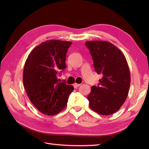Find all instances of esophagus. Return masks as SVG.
I'll list each match as a JSON object with an SVG mask.
<instances>
[{
    "mask_svg": "<svg viewBox=\"0 0 149 149\" xmlns=\"http://www.w3.org/2000/svg\"><path fill=\"white\" fill-rule=\"evenodd\" d=\"M73 85H74V88H77L78 87L80 86L81 84H76V83H75V84H74Z\"/></svg>",
    "mask_w": 149,
    "mask_h": 149,
    "instance_id": "obj_1",
    "label": "esophagus"
}]
</instances>
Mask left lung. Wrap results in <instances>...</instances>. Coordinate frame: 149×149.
<instances>
[{"mask_svg":"<svg viewBox=\"0 0 149 149\" xmlns=\"http://www.w3.org/2000/svg\"><path fill=\"white\" fill-rule=\"evenodd\" d=\"M93 60L95 71L101 74L98 86L91 87L88 95L89 107L101 115H111L120 109L129 93L131 77L122 52L110 42H85Z\"/></svg>","mask_w":149,"mask_h":149,"instance_id":"8db88e82","label":"left lung"}]
</instances>
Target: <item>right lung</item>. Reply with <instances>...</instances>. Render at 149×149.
<instances>
[{"label": "right lung", "mask_w": 149, "mask_h": 149, "mask_svg": "<svg viewBox=\"0 0 149 149\" xmlns=\"http://www.w3.org/2000/svg\"><path fill=\"white\" fill-rule=\"evenodd\" d=\"M72 42L49 40L30 52L24 65L23 81L30 101L42 114L53 116L67 106L72 85L58 81L66 68L65 57Z\"/></svg>", "instance_id": "obj_1"}]
</instances>
